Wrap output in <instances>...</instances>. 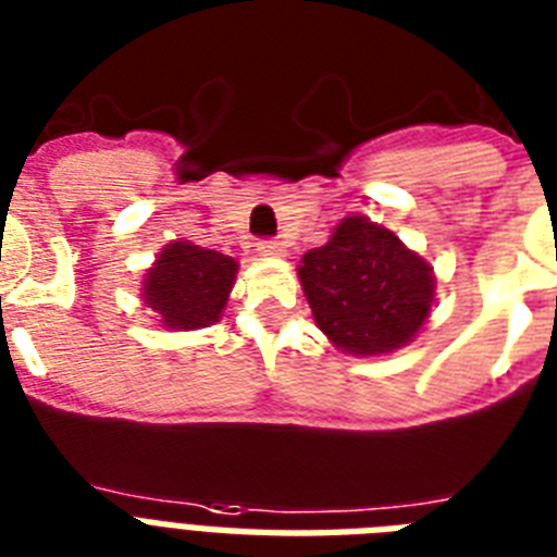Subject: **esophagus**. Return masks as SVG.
<instances>
[{"label": "esophagus", "instance_id": "34e87169", "mask_svg": "<svg viewBox=\"0 0 557 557\" xmlns=\"http://www.w3.org/2000/svg\"><path fill=\"white\" fill-rule=\"evenodd\" d=\"M257 251H260L262 257H283V253H286V245L280 243V239H262V243H257Z\"/></svg>", "mask_w": 557, "mask_h": 557}]
</instances>
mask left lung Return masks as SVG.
Listing matches in <instances>:
<instances>
[{"mask_svg":"<svg viewBox=\"0 0 557 557\" xmlns=\"http://www.w3.org/2000/svg\"><path fill=\"white\" fill-rule=\"evenodd\" d=\"M297 277L318 330L361 358L407 347L436 300L431 262L367 216L341 219L326 245L304 253Z\"/></svg>","mask_w":557,"mask_h":557,"instance_id":"left-lung-1","label":"left lung"}]
</instances>
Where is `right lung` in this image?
<instances>
[{"instance_id": "add662e5", "label": "right lung", "mask_w": 557, "mask_h": 557, "mask_svg": "<svg viewBox=\"0 0 557 557\" xmlns=\"http://www.w3.org/2000/svg\"><path fill=\"white\" fill-rule=\"evenodd\" d=\"M239 262L190 239L168 243L141 283V300L159 326L190 332L222 318Z\"/></svg>"}]
</instances>
